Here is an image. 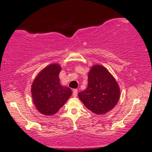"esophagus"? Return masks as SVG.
<instances>
[{"instance_id":"obj_1","label":"esophagus","mask_w":152,"mask_h":152,"mask_svg":"<svg viewBox=\"0 0 152 152\" xmlns=\"http://www.w3.org/2000/svg\"><path fill=\"white\" fill-rule=\"evenodd\" d=\"M78 95V90L77 89H74L73 90V96L76 97Z\"/></svg>"}]
</instances>
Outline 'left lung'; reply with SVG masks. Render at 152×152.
<instances>
[{
  "label": "left lung",
  "instance_id": "obj_1",
  "mask_svg": "<svg viewBox=\"0 0 152 152\" xmlns=\"http://www.w3.org/2000/svg\"><path fill=\"white\" fill-rule=\"evenodd\" d=\"M88 80L87 88L78 93L80 100L94 114L101 115L111 111L120 96L115 78L105 67L94 65L88 72Z\"/></svg>",
  "mask_w": 152,
  "mask_h": 152
}]
</instances>
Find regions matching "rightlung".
<instances>
[{
    "instance_id": "right-lung-1",
    "label": "right lung",
    "mask_w": 152,
    "mask_h": 152,
    "mask_svg": "<svg viewBox=\"0 0 152 152\" xmlns=\"http://www.w3.org/2000/svg\"><path fill=\"white\" fill-rule=\"evenodd\" d=\"M61 70L58 64H50L43 69L33 82V101L36 109L42 114H55L72 94L71 88L61 85Z\"/></svg>"
}]
</instances>
